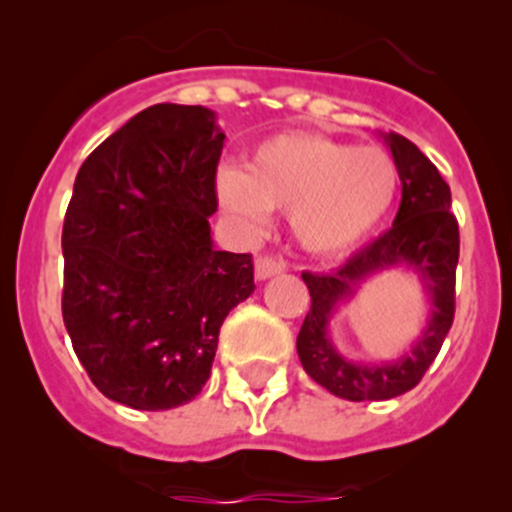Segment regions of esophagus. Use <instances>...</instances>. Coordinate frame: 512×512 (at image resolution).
I'll list each match as a JSON object with an SVG mask.
<instances>
[{
    "instance_id": "1",
    "label": "esophagus",
    "mask_w": 512,
    "mask_h": 512,
    "mask_svg": "<svg viewBox=\"0 0 512 512\" xmlns=\"http://www.w3.org/2000/svg\"><path fill=\"white\" fill-rule=\"evenodd\" d=\"M285 270V262L275 260V257H257L255 260V277L257 280H270V277L280 275Z\"/></svg>"
}]
</instances>
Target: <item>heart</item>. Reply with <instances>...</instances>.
I'll list each match as a JSON object with an SVG mask.
<instances>
[{"instance_id":"heart-1","label":"heart","mask_w":512,"mask_h":512,"mask_svg":"<svg viewBox=\"0 0 512 512\" xmlns=\"http://www.w3.org/2000/svg\"><path fill=\"white\" fill-rule=\"evenodd\" d=\"M399 183L394 158L379 148H354L314 133H282L260 143L245 170L220 168L215 198L247 235H260L272 210H289L299 247L337 255L384 223Z\"/></svg>"}]
</instances>
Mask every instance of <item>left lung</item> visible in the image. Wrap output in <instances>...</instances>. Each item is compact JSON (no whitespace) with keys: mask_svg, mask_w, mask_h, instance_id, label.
<instances>
[{"mask_svg":"<svg viewBox=\"0 0 512 512\" xmlns=\"http://www.w3.org/2000/svg\"><path fill=\"white\" fill-rule=\"evenodd\" d=\"M401 178V205L394 225L371 245L349 257L332 275L304 272L312 307L297 337L304 371L347 401H384L406 394L433 364L456 312L458 223L451 208V188L436 165L399 133H384ZM401 269L416 274L429 297V317L422 334L396 360L356 362L331 342V319L376 274Z\"/></svg>","mask_w":512,"mask_h":512,"instance_id":"1","label":"left lung"}]
</instances>
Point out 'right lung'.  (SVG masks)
<instances>
[{
	"mask_svg": "<svg viewBox=\"0 0 512 512\" xmlns=\"http://www.w3.org/2000/svg\"><path fill=\"white\" fill-rule=\"evenodd\" d=\"M225 133L205 106L158 103L84 160L61 232L74 352L106 399L138 411L193 401L252 257L215 250Z\"/></svg>",
	"mask_w": 512,
	"mask_h": 512,
	"instance_id": "1",
	"label": "right lung"
}]
</instances>
